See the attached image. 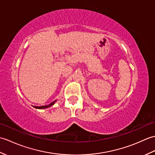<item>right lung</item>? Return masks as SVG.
Listing matches in <instances>:
<instances>
[{
	"label": "right lung",
	"instance_id": "right-lung-1",
	"mask_svg": "<svg viewBox=\"0 0 155 155\" xmlns=\"http://www.w3.org/2000/svg\"><path fill=\"white\" fill-rule=\"evenodd\" d=\"M57 101H53L52 102V103H51V104H48V105H45V106H41V107H34L35 108H38V109H44V108H48V107H51V106H52V105H53L54 103H55V102Z\"/></svg>",
	"mask_w": 155,
	"mask_h": 155
}]
</instances>
